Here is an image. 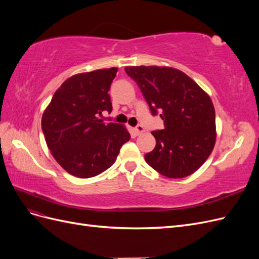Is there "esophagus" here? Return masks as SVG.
Listing matches in <instances>:
<instances>
[{
  "mask_svg": "<svg viewBox=\"0 0 259 259\" xmlns=\"http://www.w3.org/2000/svg\"><path fill=\"white\" fill-rule=\"evenodd\" d=\"M144 132H145V128L142 126V125H138V126H136V127L134 128V134H135L136 136L140 135V134H142V133H144Z\"/></svg>",
  "mask_w": 259,
  "mask_h": 259,
  "instance_id": "1",
  "label": "esophagus"
}]
</instances>
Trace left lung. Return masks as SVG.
<instances>
[{
    "mask_svg": "<svg viewBox=\"0 0 259 259\" xmlns=\"http://www.w3.org/2000/svg\"><path fill=\"white\" fill-rule=\"evenodd\" d=\"M125 71L143 92L152 114L161 111L164 128L152 132L155 148L146 162L168 178L193 174L216 143L215 109L206 92L190 76L170 67L132 66Z\"/></svg>",
    "mask_w": 259,
    "mask_h": 259,
    "instance_id": "obj_1",
    "label": "left lung"
}]
</instances>
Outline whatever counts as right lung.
<instances>
[{
    "label": "right lung",
    "instance_id": "right-lung-1",
    "mask_svg": "<svg viewBox=\"0 0 259 259\" xmlns=\"http://www.w3.org/2000/svg\"><path fill=\"white\" fill-rule=\"evenodd\" d=\"M116 72L112 67L70 76L43 112L46 145L59 165L75 177L103 173L131 138L124 125L105 124L97 117L112 110L108 92Z\"/></svg>",
    "mask_w": 259,
    "mask_h": 259
}]
</instances>
